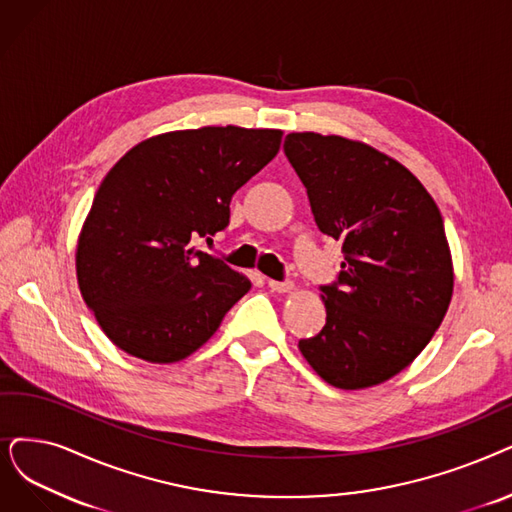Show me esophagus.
Instances as JSON below:
<instances>
[{
  "mask_svg": "<svg viewBox=\"0 0 512 512\" xmlns=\"http://www.w3.org/2000/svg\"><path fill=\"white\" fill-rule=\"evenodd\" d=\"M269 288L273 292H279V294H285V292H292L294 290V283L292 281H275V279H269Z\"/></svg>",
  "mask_w": 512,
  "mask_h": 512,
  "instance_id": "1",
  "label": "esophagus"
}]
</instances>
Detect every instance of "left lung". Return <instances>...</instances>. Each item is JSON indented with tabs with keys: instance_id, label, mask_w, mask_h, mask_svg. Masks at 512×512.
<instances>
[{
	"instance_id": "left-lung-1",
	"label": "left lung",
	"mask_w": 512,
	"mask_h": 512,
	"mask_svg": "<svg viewBox=\"0 0 512 512\" xmlns=\"http://www.w3.org/2000/svg\"><path fill=\"white\" fill-rule=\"evenodd\" d=\"M283 151L344 254L338 279L321 285L323 330L298 349L336 388L380 384L422 353L452 300L441 212L410 170L363 142L292 132Z\"/></svg>"
}]
</instances>
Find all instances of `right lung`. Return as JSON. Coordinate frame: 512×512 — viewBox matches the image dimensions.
I'll list each match as a JSON object with an SVG mask.
<instances>
[{
  "label": "right lung",
  "instance_id": "1",
  "mask_svg": "<svg viewBox=\"0 0 512 512\" xmlns=\"http://www.w3.org/2000/svg\"><path fill=\"white\" fill-rule=\"evenodd\" d=\"M281 130L199 128L142 140L109 170L79 233L81 296L132 357L174 363L252 283L195 241L229 227L231 197L277 155Z\"/></svg>",
  "mask_w": 512,
  "mask_h": 512
}]
</instances>
